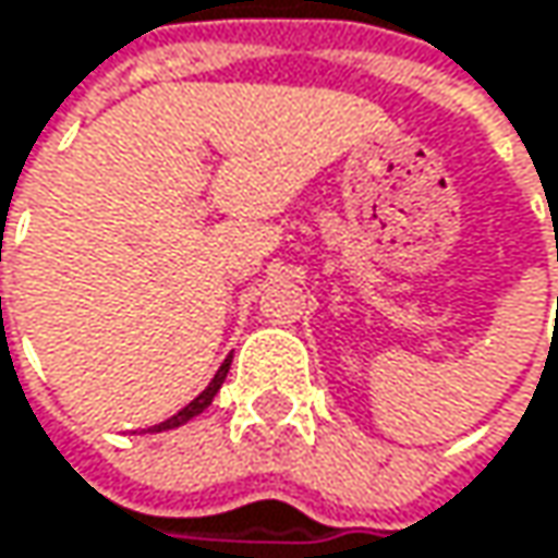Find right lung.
<instances>
[{
    "label": "right lung",
    "mask_w": 558,
    "mask_h": 558,
    "mask_svg": "<svg viewBox=\"0 0 558 558\" xmlns=\"http://www.w3.org/2000/svg\"><path fill=\"white\" fill-rule=\"evenodd\" d=\"M229 364H232V354H229L227 361L220 364V371L214 374V380L207 383V389H204V392H201L197 399H191V402H187V405H184V409H181L178 415H172V418H166L162 425H156V428H153V430L178 428V425H184V422L197 418V415H201V412H204V409H207V405L214 402V396L220 392V386H223V380H227V374H229Z\"/></svg>",
    "instance_id": "add662e5"
}]
</instances>
